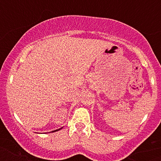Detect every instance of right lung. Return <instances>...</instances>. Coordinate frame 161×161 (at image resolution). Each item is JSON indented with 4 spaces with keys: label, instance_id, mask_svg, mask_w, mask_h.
Segmentation results:
<instances>
[{
    "label": "right lung",
    "instance_id": "1",
    "mask_svg": "<svg viewBox=\"0 0 161 161\" xmlns=\"http://www.w3.org/2000/svg\"><path fill=\"white\" fill-rule=\"evenodd\" d=\"M62 129V128H61V129H57V130H54V131H51V132H54V131H59V130H60V129Z\"/></svg>",
    "mask_w": 161,
    "mask_h": 161
}]
</instances>
